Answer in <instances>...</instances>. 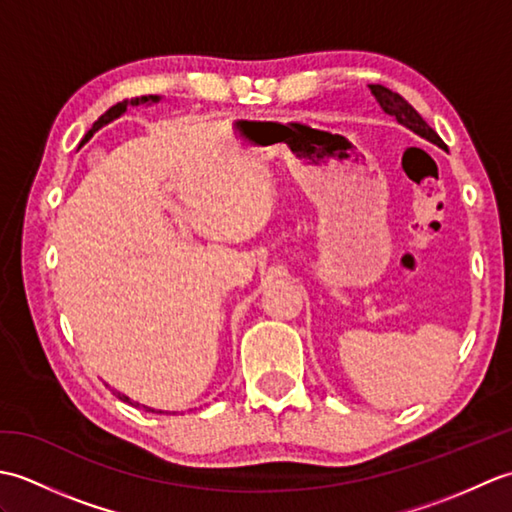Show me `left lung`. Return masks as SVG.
I'll return each mask as SVG.
<instances>
[{"mask_svg": "<svg viewBox=\"0 0 512 512\" xmlns=\"http://www.w3.org/2000/svg\"><path fill=\"white\" fill-rule=\"evenodd\" d=\"M369 90H372L374 99L378 101L380 107H383L385 114L394 116L400 125H405V127L411 129V132H416L418 136L431 140L433 145L444 147L442 138L436 132H433V129L427 123L422 121V116L416 110H413V107L405 99H402L400 94L391 92L389 88H385V85H376V83L369 85Z\"/></svg>", "mask_w": 512, "mask_h": 512, "instance_id": "8db88e82", "label": "left lung"}]
</instances>
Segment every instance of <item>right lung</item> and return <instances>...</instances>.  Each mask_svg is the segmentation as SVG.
Here are the masks:
<instances>
[{"mask_svg":"<svg viewBox=\"0 0 512 512\" xmlns=\"http://www.w3.org/2000/svg\"><path fill=\"white\" fill-rule=\"evenodd\" d=\"M147 101H158V96H143V99H132V101H129V99H125V101H121V103H116V105H112L110 107V110H107L101 118H99V121H96L94 125H92V129H90V132L88 134H85V138L81 140V145L85 143V140H90L92 138V134L96 132V129H101L103 125H107V123H110V121H114V118L116 116H121L125 110H127V105H138V103H147ZM114 391V389H112ZM114 396L118 398V400H123V402H129V405H134V407H140L138 405V402H132V400H129L127 396H123V394H118V391H114ZM143 409L145 411H154V409H149V407H145L143 405ZM162 413V411H160Z\"/></svg>","mask_w":512,"mask_h":512,"instance_id":"obj_1","label":"right lung"}]
</instances>
